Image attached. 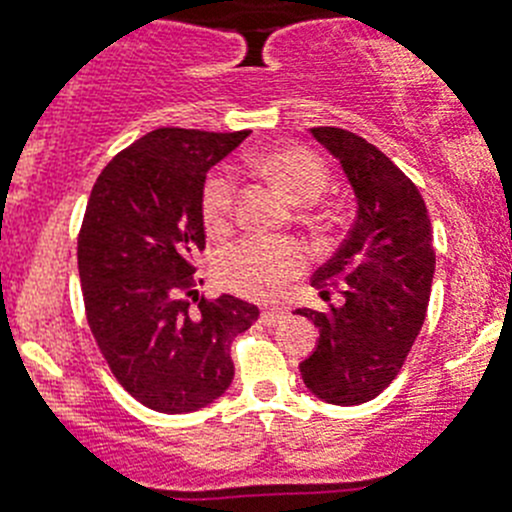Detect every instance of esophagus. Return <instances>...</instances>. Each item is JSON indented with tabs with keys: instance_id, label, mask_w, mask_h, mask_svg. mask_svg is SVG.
I'll list each match as a JSON object with an SVG mask.
<instances>
[{
	"instance_id": "esophagus-1",
	"label": "esophagus",
	"mask_w": 512,
	"mask_h": 512,
	"mask_svg": "<svg viewBox=\"0 0 512 512\" xmlns=\"http://www.w3.org/2000/svg\"><path fill=\"white\" fill-rule=\"evenodd\" d=\"M285 321V313L283 310H262L260 313V323L262 326H267V328H272V326H278V323H283Z\"/></svg>"
}]
</instances>
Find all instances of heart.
Listing matches in <instances>:
<instances>
[{"instance_id": "b5f03b06", "label": "heart", "mask_w": 512, "mask_h": 512, "mask_svg": "<svg viewBox=\"0 0 512 512\" xmlns=\"http://www.w3.org/2000/svg\"><path fill=\"white\" fill-rule=\"evenodd\" d=\"M255 169L295 204H310L328 186V166L305 146H272L255 156ZM237 181L229 169L209 171L199 191V214L209 237H227L234 224ZM305 250L290 237H245L224 247L214 272L224 290L252 300H272L305 270Z\"/></svg>"}]
</instances>
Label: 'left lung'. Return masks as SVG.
<instances>
[{"instance_id":"left-lung-1","label":"left lung","mask_w":512,"mask_h":512,"mask_svg":"<svg viewBox=\"0 0 512 512\" xmlns=\"http://www.w3.org/2000/svg\"><path fill=\"white\" fill-rule=\"evenodd\" d=\"M341 161L356 191V222L336 255L310 278L331 310L298 308L321 338L300 364L318 399L353 407L376 399L401 371L422 331L434 278L427 204L394 161L374 143L336 126L310 128Z\"/></svg>"}]
</instances>
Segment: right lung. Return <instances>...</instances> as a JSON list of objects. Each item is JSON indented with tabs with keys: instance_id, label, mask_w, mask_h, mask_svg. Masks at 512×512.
I'll return each mask as SVG.
<instances>
[{
	"instance_id": "1",
	"label": "right lung",
	"mask_w": 512,
	"mask_h": 512,
	"mask_svg": "<svg viewBox=\"0 0 512 512\" xmlns=\"http://www.w3.org/2000/svg\"><path fill=\"white\" fill-rule=\"evenodd\" d=\"M250 131L156 128L100 171L78 234L85 318L118 384L143 407L184 414L232 384V338L257 305L197 293L207 245L199 191Z\"/></svg>"
}]
</instances>
